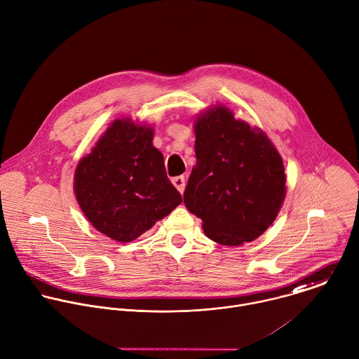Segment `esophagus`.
I'll return each mask as SVG.
<instances>
[{
  "label": "esophagus",
  "instance_id": "obj_1",
  "mask_svg": "<svg viewBox=\"0 0 359 359\" xmlns=\"http://www.w3.org/2000/svg\"><path fill=\"white\" fill-rule=\"evenodd\" d=\"M172 183L175 184V187H176L180 193L184 191V186H186V179H184V176H176V177H173V179H172Z\"/></svg>",
  "mask_w": 359,
  "mask_h": 359
}]
</instances>
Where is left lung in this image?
Instances as JSON below:
<instances>
[{"instance_id": "1", "label": "left lung", "mask_w": 359, "mask_h": 359, "mask_svg": "<svg viewBox=\"0 0 359 359\" xmlns=\"http://www.w3.org/2000/svg\"><path fill=\"white\" fill-rule=\"evenodd\" d=\"M196 159L186 190L187 210L203 221L207 238L224 246L257 239L285 198L283 158L257 127L236 120L222 104L194 121Z\"/></svg>"}]
</instances>
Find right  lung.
Here are the masks:
<instances>
[{
  "label": "right lung",
  "instance_id": "right-lung-1",
  "mask_svg": "<svg viewBox=\"0 0 359 359\" xmlns=\"http://www.w3.org/2000/svg\"><path fill=\"white\" fill-rule=\"evenodd\" d=\"M152 140V127L117 118L76 165V201L93 228L113 241L137 239L182 203Z\"/></svg>",
  "mask_w": 359,
  "mask_h": 359
}]
</instances>
